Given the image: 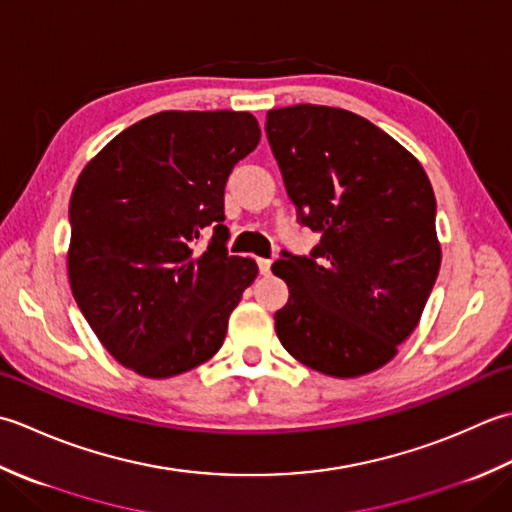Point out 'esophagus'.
<instances>
[{
    "mask_svg": "<svg viewBox=\"0 0 512 512\" xmlns=\"http://www.w3.org/2000/svg\"><path fill=\"white\" fill-rule=\"evenodd\" d=\"M258 269H260V274L267 276L271 271V260L269 258H258Z\"/></svg>",
    "mask_w": 512,
    "mask_h": 512,
    "instance_id": "34e87169",
    "label": "esophagus"
}]
</instances>
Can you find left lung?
<instances>
[{"label":"left lung","instance_id":"1","mask_svg":"<svg viewBox=\"0 0 512 512\" xmlns=\"http://www.w3.org/2000/svg\"><path fill=\"white\" fill-rule=\"evenodd\" d=\"M265 128L300 223L320 234L311 258L283 252L271 267L289 287L278 340L331 378L378 371L417 327L440 271L429 176L349 110L300 103L269 110Z\"/></svg>","mask_w":512,"mask_h":512}]
</instances>
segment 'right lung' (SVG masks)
<instances>
[{"mask_svg":"<svg viewBox=\"0 0 512 512\" xmlns=\"http://www.w3.org/2000/svg\"><path fill=\"white\" fill-rule=\"evenodd\" d=\"M260 141L254 114L165 110L117 134L70 198L68 278L110 356L143 378H172L223 347L254 283V258L227 256L225 183ZM215 223L213 243L195 247Z\"/></svg>","mask_w":512,"mask_h":512,"instance_id":"obj_1","label":"right lung"}]
</instances>
